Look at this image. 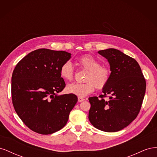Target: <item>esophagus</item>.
Here are the masks:
<instances>
[{"label":"esophagus","mask_w":157,"mask_h":157,"mask_svg":"<svg viewBox=\"0 0 157 157\" xmlns=\"http://www.w3.org/2000/svg\"><path fill=\"white\" fill-rule=\"evenodd\" d=\"M84 100V99L82 98H80V97L78 98V102H82V101H83Z\"/></svg>","instance_id":"1"}]
</instances>
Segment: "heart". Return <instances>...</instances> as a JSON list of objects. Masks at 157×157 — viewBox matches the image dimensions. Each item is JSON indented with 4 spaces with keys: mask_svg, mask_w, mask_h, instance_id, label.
<instances>
[{
    "mask_svg": "<svg viewBox=\"0 0 157 157\" xmlns=\"http://www.w3.org/2000/svg\"><path fill=\"white\" fill-rule=\"evenodd\" d=\"M79 67L87 71L83 84H70L66 88L67 92L73 94L78 97H85L92 93L95 87L101 90L108 84L111 77L109 69L101 65L99 61L91 55H83L77 59ZM75 71L72 64L69 61L64 63L60 68V77L66 81H71L74 77Z\"/></svg>",
    "mask_w": 157,
    "mask_h": 157,
    "instance_id": "b5f03b06",
    "label": "heart"
}]
</instances>
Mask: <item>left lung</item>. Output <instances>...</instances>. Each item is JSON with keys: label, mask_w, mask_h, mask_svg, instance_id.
Wrapping results in <instances>:
<instances>
[{"label": "left lung", "mask_w": 157, "mask_h": 157, "mask_svg": "<svg viewBox=\"0 0 157 157\" xmlns=\"http://www.w3.org/2000/svg\"><path fill=\"white\" fill-rule=\"evenodd\" d=\"M98 53L105 58L111 71L103 95L88 98V118L98 129L115 132L122 130L138 115L146 90V81L136 60L120 50L109 48ZM108 97L107 101L104 97Z\"/></svg>", "instance_id": "1"}]
</instances>
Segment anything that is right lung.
I'll list each match as a JSON object with an SVG mask.
<instances>
[{"instance_id": "obj_1", "label": "right lung", "mask_w": 157, "mask_h": 157, "mask_svg": "<svg viewBox=\"0 0 157 157\" xmlns=\"http://www.w3.org/2000/svg\"><path fill=\"white\" fill-rule=\"evenodd\" d=\"M65 51L41 48L19 61L12 76L14 109L33 132L51 134L63 128L78 101L73 94L58 96L65 86L60 68L71 58Z\"/></svg>"}]
</instances>
